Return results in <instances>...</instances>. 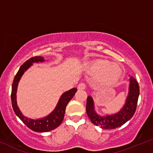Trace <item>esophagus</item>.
<instances>
[{
  "label": "esophagus",
  "mask_w": 153,
  "mask_h": 153,
  "mask_svg": "<svg viewBox=\"0 0 153 153\" xmlns=\"http://www.w3.org/2000/svg\"><path fill=\"white\" fill-rule=\"evenodd\" d=\"M86 88V85L84 82H80V84H78V89L79 90H85Z\"/></svg>",
  "instance_id": "34e87169"
}]
</instances>
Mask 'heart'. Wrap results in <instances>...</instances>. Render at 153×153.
Segmentation results:
<instances>
[{
	"label": "heart",
	"instance_id": "obj_1",
	"mask_svg": "<svg viewBox=\"0 0 153 153\" xmlns=\"http://www.w3.org/2000/svg\"><path fill=\"white\" fill-rule=\"evenodd\" d=\"M88 72L92 75H97V81L100 86L109 87L119 81L123 71L117 63L107 60H98L89 66Z\"/></svg>",
	"mask_w": 153,
	"mask_h": 153
}]
</instances>
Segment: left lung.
Listing matches in <instances>:
<instances>
[{
  "label": "left lung",
  "instance_id": "left-lung-1",
  "mask_svg": "<svg viewBox=\"0 0 153 153\" xmlns=\"http://www.w3.org/2000/svg\"><path fill=\"white\" fill-rule=\"evenodd\" d=\"M128 90L124 106L118 113L112 115L101 116L97 114L92 97L89 96L87 99L86 111L92 123L102 128L114 129L121 126L130 120L136 110L140 91L138 82L132 76L130 78Z\"/></svg>",
  "mask_w": 153,
  "mask_h": 153
}]
</instances>
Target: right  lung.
I'll return each mask as SVG.
<instances>
[{"mask_svg": "<svg viewBox=\"0 0 153 153\" xmlns=\"http://www.w3.org/2000/svg\"><path fill=\"white\" fill-rule=\"evenodd\" d=\"M44 59L42 56H34L27 60V61L21 65L18 72L15 75L14 80H13L12 85V92H11V100H12V106L14 110L15 114L20 118V119L25 123L29 128L35 132H47L51 130H53L62 123L63 118H64L65 107L68 103L71 101L73 97L75 95L77 92L76 88H73L71 90L67 91L63 93L60 97L59 101L58 102L56 107L53 111L47 117L39 119H32L25 117L22 115L21 111L19 109L17 105L16 101V92L17 88L18 85V82L20 81L22 75L24 74L25 71H26L32 65L33 63L44 62Z\"/></svg>", "mask_w": 153, "mask_h": 153, "instance_id": "obj_1", "label": "right lung"}]
</instances>
